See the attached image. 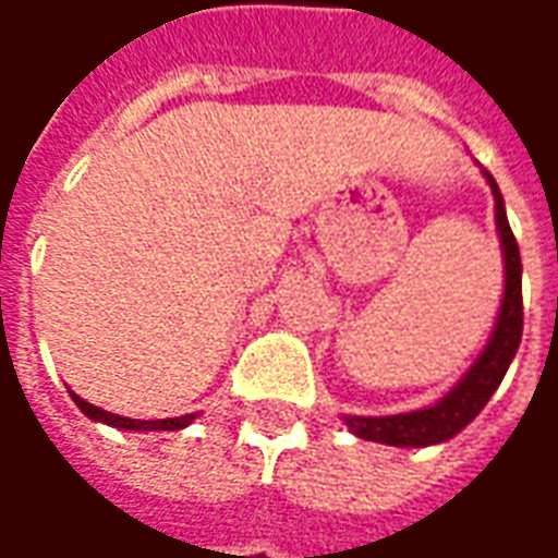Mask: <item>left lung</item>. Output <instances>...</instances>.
<instances>
[{"instance_id":"obj_1","label":"left lung","mask_w":558,"mask_h":558,"mask_svg":"<svg viewBox=\"0 0 558 558\" xmlns=\"http://www.w3.org/2000/svg\"><path fill=\"white\" fill-rule=\"evenodd\" d=\"M495 194V225L505 245V301L501 313L492 330L489 345L483 349L477 364L464 374V379L449 391L447 398L416 413H398V416H345V425L364 440L389 444V447H432L444 444L452 434H459L486 407L495 389L501 386L510 361L517 355L522 340V260L517 236L507 225L505 199L498 184L486 172Z\"/></svg>"}]
</instances>
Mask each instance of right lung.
<instances>
[{"label":"right lung","mask_w":558,"mask_h":558,"mask_svg":"<svg viewBox=\"0 0 558 558\" xmlns=\"http://www.w3.org/2000/svg\"><path fill=\"white\" fill-rule=\"evenodd\" d=\"M72 401L78 403L84 416L96 418V422H106L111 428H126V432H179L184 425H191V418H194V413H187V416L179 418H151V422H148V418H126L118 416V413H109V410H102V407L81 401L78 395H72Z\"/></svg>","instance_id":"right-lung-1"}]
</instances>
